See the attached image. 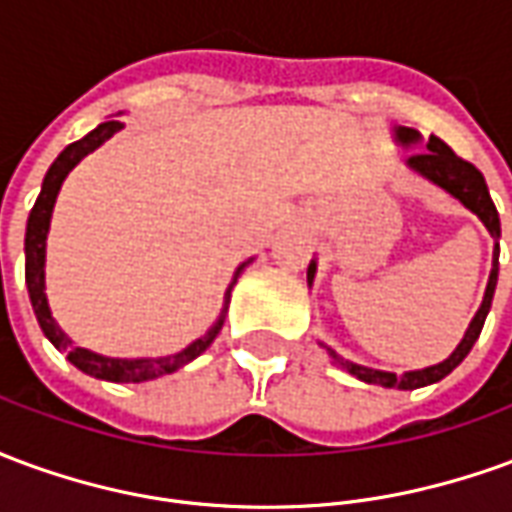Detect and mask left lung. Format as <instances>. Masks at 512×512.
Segmentation results:
<instances>
[{
  "label": "left lung",
  "mask_w": 512,
  "mask_h": 512,
  "mask_svg": "<svg viewBox=\"0 0 512 512\" xmlns=\"http://www.w3.org/2000/svg\"><path fill=\"white\" fill-rule=\"evenodd\" d=\"M395 139L403 147H411L417 145L422 136H419V131H414V128L400 126L395 128ZM406 164L414 169V172H419L422 178H428L430 183H436L439 189H444L447 194H452L455 200L463 202V205L485 224V230L494 235L496 249L494 268H491V277H488V288H485L483 304H480V310H477V315H474L472 323H469V329L463 334V340L458 343V348H455L444 362H439V365H430L425 367V370H408L403 376H397V373H386V370H373V367L348 362V359H343L337 351L323 345V348L329 351V359H332L334 367L351 373V376H356L359 381H365V384L386 386V389H419V386L436 384V381H441L444 376H450L452 370L466 359V354L472 351V345L477 343V337L483 332V323L485 318H488V310H491V301H494L496 277H499V233H502V230H499V213H496L494 200H491V194H488L483 172L474 167V164H469V161H463L461 156H455L450 147L441 142L439 136H430L425 150L408 156ZM312 277H315V260H312L310 268H307V279H310V282Z\"/></svg>",
  "instance_id": "left-lung-1"
}]
</instances>
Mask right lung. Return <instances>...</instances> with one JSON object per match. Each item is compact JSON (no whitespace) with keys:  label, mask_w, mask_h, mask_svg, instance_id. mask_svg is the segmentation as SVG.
I'll return each instance as SVG.
<instances>
[{"label":"right lung","mask_w":512,"mask_h":512,"mask_svg":"<svg viewBox=\"0 0 512 512\" xmlns=\"http://www.w3.org/2000/svg\"><path fill=\"white\" fill-rule=\"evenodd\" d=\"M120 128H123L120 120H106V123H101L95 131H90L84 139L65 147L60 156H57V161L49 167L46 178H43V189H40L38 200H35V208L29 211L27 219V238H24L27 268H24V274H27L29 301H32V310H35V318H38L40 329H43V334L49 337L51 345H54L57 351L68 354V362H71L73 367H79L87 376L115 381V384H142V381H153V378L158 376H169V373H175V370H180L183 365H189L191 359H197V356L216 340V334L222 332L224 315H227L230 290H233V285L238 282V277H241V271L246 268V263L244 266H238L233 282H230V288L224 293V307L222 315H219V321L213 323L211 329L202 334L200 340H194L189 348H183L178 354L158 356V359H112V356L93 354V351H87V348H79V345L71 343V337L62 332L60 326H57V321L51 318L49 299H46V271H43V268H46V235H49L51 211H54V202H57L62 180L68 178V172H71L87 153H93L95 147L104 145L109 136H115Z\"/></svg>","instance_id":"right-lung-1"}]
</instances>
